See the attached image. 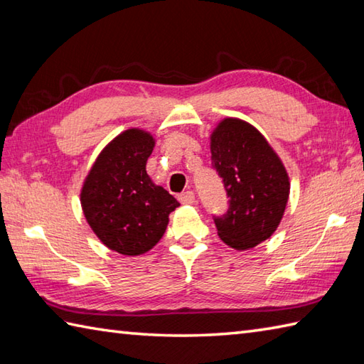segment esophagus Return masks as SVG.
Returning <instances> with one entry per match:
<instances>
[{
    "mask_svg": "<svg viewBox=\"0 0 364 364\" xmlns=\"http://www.w3.org/2000/svg\"><path fill=\"white\" fill-rule=\"evenodd\" d=\"M179 200L183 205H191L193 203H195V193L185 191V193H182V195H179Z\"/></svg>",
    "mask_w": 364,
    "mask_h": 364,
    "instance_id": "1",
    "label": "esophagus"
}]
</instances>
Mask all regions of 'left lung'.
Returning <instances> with one entry per match:
<instances>
[{"label":"left lung","instance_id":"8db88e82","mask_svg":"<svg viewBox=\"0 0 364 364\" xmlns=\"http://www.w3.org/2000/svg\"><path fill=\"white\" fill-rule=\"evenodd\" d=\"M212 165L223 177L229 210L215 218L225 245L247 250L268 240L284 218L289 177L284 161L258 129L224 118L210 135Z\"/></svg>","mask_w":364,"mask_h":364}]
</instances>
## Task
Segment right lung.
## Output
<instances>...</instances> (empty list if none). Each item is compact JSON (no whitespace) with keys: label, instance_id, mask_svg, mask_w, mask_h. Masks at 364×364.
<instances>
[{"label":"right lung","instance_id":"right-lung-1","mask_svg":"<svg viewBox=\"0 0 364 364\" xmlns=\"http://www.w3.org/2000/svg\"><path fill=\"white\" fill-rule=\"evenodd\" d=\"M154 146L151 132L126 129L100 152L80 188L88 225L102 245L121 255H141L154 247L169 213L181 205L146 173Z\"/></svg>","mask_w":364,"mask_h":364}]
</instances>
